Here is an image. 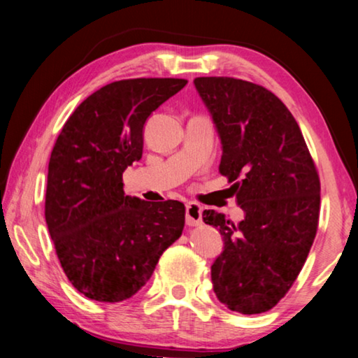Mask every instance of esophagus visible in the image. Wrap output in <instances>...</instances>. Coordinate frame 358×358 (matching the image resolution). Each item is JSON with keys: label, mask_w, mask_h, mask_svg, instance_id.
<instances>
[{"label": "esophagus", "mask_w": 358, "mask_h": 358, "mask_svg": "<svg viewBox=\"0 0 358 358\" xmlns=\"http://www.w3.org/2000/svg\"><path fill=\"white\" fill-rule=\"evenodd\" d=\"M202 223V207L197 202H189L186 206V224L192 228V226H199Z\"/></svg>", "instance_id": "34e87169"}]
</instances>
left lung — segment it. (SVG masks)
<instances>
[{
  "label": "left lung",
  "mask_w": 358,
  "mask_h": 358,
  "mask_svg": "<svg viewBox=\"0 0 358 358\" xmlns=\"http://www.w3.org/2000/svg\"><path fill=\"white\" fill-rule=\"evenodd\" d=\"M221 140L220 173L237 191L245 218L234 224L203 210L224 250L212 264L226 308L261 314L290 290L315 239L320 180L298 122L274 94L236 78H196Z\"/></svg>",
  "instance_id": "left-lung-1"
}]
</instances>
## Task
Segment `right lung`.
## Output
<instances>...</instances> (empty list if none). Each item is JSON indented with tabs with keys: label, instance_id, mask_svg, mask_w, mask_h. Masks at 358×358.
I'll use <instances>...</instances> for the list:
<instances>
[{
	"label": "right lung",
	"instance_id": "obj_1",
	"mask_svg": "<svg viewBox=\"0 0 358 358\" xmlns=\"http://www.w3.org/2000/svg\"><path fill=\"white\" fill-rule=\"evenodd\" d=\"M186 83L106 84L73 111L57 137L44 215L62 269L84 296L101 303L134 296L183 232V203L126 196L122 173L141 159L146 119Z\"/></svg>",
	"mask_w": 358,
	"mask_h": 358
}]
</instances>
